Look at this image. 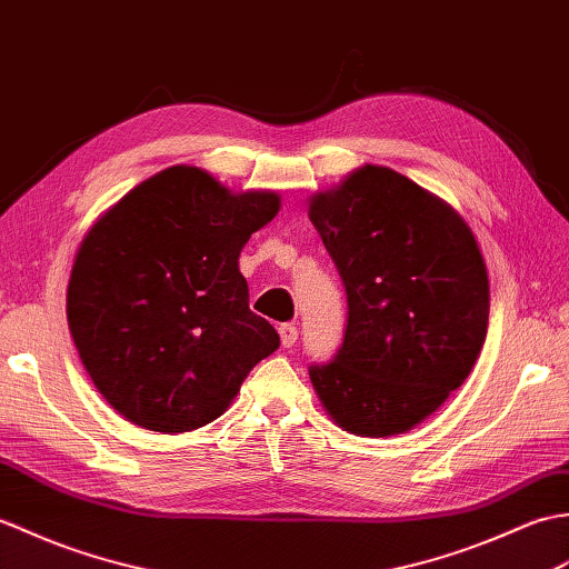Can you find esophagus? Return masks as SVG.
I'll use <instances>...</instances> for the list:
<instances>
[{"label":"esophagus","instance_id":"esophagus-1","mask_svg":"<svg viewBox=\"0 0 569 569\" xmlns=\"http://www.w3.org/2000/svg\"><path fill=\"white\" fill-rule=\"evenodd\" d=\"M277 331H280V340H282L284 348H292L297 343L299 331H297L295 323H282L280 328H277Z\"/></svg>","mask_w":569,"mask_h":569}]
</instances>
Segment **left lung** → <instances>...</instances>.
I'll return each mask as SVG.
<instances>
[{"instance_id": "left-lung-1", "label": "left lung", "mask_w": 569, "mask_h": 569, "mask_svg": "<svg viewBox=\"0 0 569 569\" xmlns=\"http://www.w3.org/2000/svg\"><path fill=\"white\" fill-rule=\"evenodd\" d=\"M309 219L348 295L343 346L311 365V385L343 431H409L467 380L485 346L489 280L470 226L382 166L313 194Z\"/></svg>"}]
</instances>
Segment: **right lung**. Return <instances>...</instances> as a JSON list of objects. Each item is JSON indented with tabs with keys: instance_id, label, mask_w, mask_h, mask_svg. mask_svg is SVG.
I'll return each instance as SVG.
<instances>
[{
	"instance_id": "right-lung-1",
	"label": "right lung",
	"mask_w": 569,
	"mask_h": 569,
	"mask_svg": "<svg viewBox=\"0 0 569 569\" xmlns=\"http://www.w3.org/2000/svg\"><path fill=\"white\" fill-rule=\"evenodd\" d=\"M280 194H233L174 166L121 197L87 231L68 282V326L87 375L126 421L184 433L229 409L256 365L280 348L248 309L238 270Z\"/></svg>"
}]
</instances>
